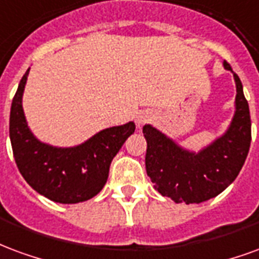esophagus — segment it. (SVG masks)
<instances>
[{
	"label": "esophagus",
	"mask_w": 259,
	"mask_h": 259,
	"mask_svg": "<svg viewBox=\"0 0 259 259\" xmlns=\"http://www.w3.org/2000/svg\"><path fill=\"white\" fill-rule=\"evenodd\" d=\"M150 118H152V114H150V113H148V111H141V113H138L135 121H137L138 125H143V124H146Z\"/></svg>",
	"instance_id": "1"
}]
</instances>
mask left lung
Masks as SVG:
<instances>
[{
	"mask_svg": "<svg viewBox=\"0 0 259 259\" xmlns=\"http://www.w3.org/2000/svg\"><path fill=\"white\" fill-rule=\"evenodd\" d=\"M226 70H233L224 62ZM236 82L235 116L228 131L199 153L181 148L150 124L143 127L148 142L146 172L154 189L175 203L199 204L222 193L240 172L251 143L248 102L243 94L239 75Z\"/></svg>",
	"mask_w": 259,
	"mask_h": 259,
	"instance_id": "8db88e82",
	"label": "left lung"
}]
</instances>
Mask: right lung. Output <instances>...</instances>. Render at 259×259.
<instances>
[{
  "label": "right lung",
  "instance_id": "add662e5",
  "mask_svg": "<svg viewBox=\"0 0 259 259\" xmlns=\"http://www.w3.org/2000/svg\"><path fill=\"white\" fill-rule=\"evenodd\" d=\"M30 69L19 82L9 117L13 157L26 182L47 199L75 204L92 199L105 186L111 160L135 131L132 121L106 128L73 148L41 142L30 131L22 98Z\"/></svg>",
  "mask_w": 259,
  "mask_h": 259
}]
</instances>
